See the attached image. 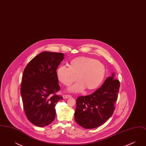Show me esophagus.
Listing matches in <instances>:
<instances>
[{"instance_id": "esophagus-1", "label": "esophagus", "mask_w": 146, "mask_h": 146, "mask_svg": "<svg viewBox=\"0 0 146 146\" xmlns=\"http://www.w3.org/2000/svg\"><path fill=\"white\" fill-rule=\"evenodd\" d=\"M70 97H71V96H70V95H63V99H66V98H67Z\"/></svg>"}]
</instances>
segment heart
Wrapping results in <instances>:
<instances>
[{
	"mask_svg": "<svg viewBox=\"0 0 146 146\" xmlns=\"http://www.w3.org/2000/svg\"><path fill=\"white\" fill-rule=\"evenodd\" d=\"M106 74L104 64L94 58L80 57L72 60L70 67L61 66L56 70L57 78L59 82L68 86L80 79L70 86V92H79L86 87L88 90H93L102 83Z\"/></svg>",
	"mask_w": 146,
	"mask_h": 146,
	"instance_id": "obj_1",
	"label": "heart"
}]
</instances>
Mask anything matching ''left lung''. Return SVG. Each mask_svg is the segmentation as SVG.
I'll return each instance as SVG.
<instances>
[{
    "label": "left lung",
    "instance_id": "left-lung-1",
    "mask_svg": "<svg viewBox=\"0 0 146 146\" xmlns=\"http://www.w3.org/2000/svg\"><path fill=\"white\" fill-rule=\"evenodd\" d=\"M114 76L112 73L94 93L77 98L74 118L78 124L85 129H94L111 117L120 87L119 81Z\"/></svg>",
    "mask_w": 146,
    "mask_h": 146
}]
</instances>
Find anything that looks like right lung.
I'll return each mask as SVG.
<instances>
[{"mask_svg":"<svg viewBox=\"0 0 146 146\" xmlns=\"http://www.w3.org/2000/svg\"><path fill=\"white\" fill-rule=\"evenodd\" d=\"M64 58L60 52L44 51L35 57L25 68L21 85L23 106L28 120L44 127L55 119L56 104L62 96L56 70Z\"/></svg>","mask_w":146,"mask_h":146,"instance_id":"right-lung-1","label":"right lung"}]
</instances>
